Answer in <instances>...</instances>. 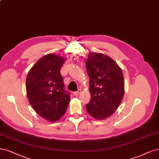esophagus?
<instances>
[{
    "mask_svg": "<svg viewBox=\"0 0 159 159\" xmlns=\"http://www.w3.org/2000/svg\"><path fill=\"white\" fill-rule=\"evenodd\" d=\"M80 93H81V89H79L78 91H74V95H78Z\"/></svg>",
    "mask_w": 159,
    "mask_h": 159,
    "instance_id": "1",
    "label": "esophagus"
}]
</instances>
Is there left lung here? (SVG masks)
<instances>
[{"instance_id": "8db88e82", "label": "left lung", "mask_w": 159, "mask_h": 159, "mask_svg": "<svg viewBox=\"0 0 159 159\" xmlns=\"http://www.w3.org/2000/svg\"><path fill=\"white\" fill-rule=\"evenodd\" d=\"M91 100L87 111L97 120L105 119L116 111L124 94L122 70L114 60L101 53L90 52L86 61Z\"/></svg>"}]
</instances>
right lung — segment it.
I'll return each mask as SVG.
<instances>
[{"mask_svg": "<svg viewBox=\"0 0 159 159\" xmlns=\"http://www.w3.org/2000/svg\"><path fill=\"white\" fill-rule=\"evenodd\" d=\"M65 59L54 54L43 57L27 75L26 91L30 105L42 118L51 122L66 111L70 93L64 88L61 69Z\"/></svg>", "mask_w": 159, "mask_h": 159, "instance_id": "obj_1", "label": "right lung"}]
</instances>
